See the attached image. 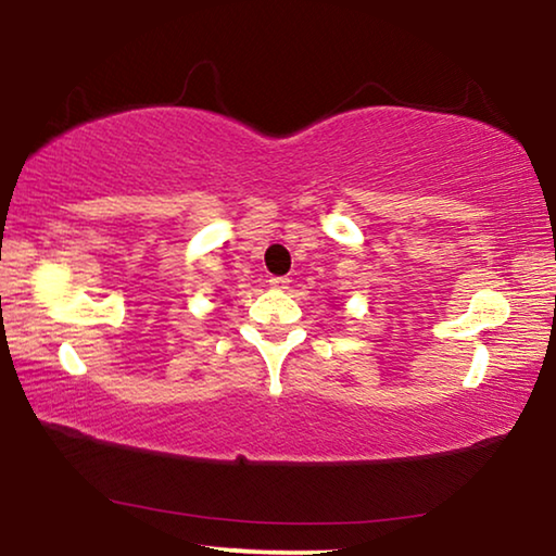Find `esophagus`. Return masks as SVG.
Instances as JSON below:
<instances>
[{
  "mask_svg": "<svg viewBox=\"0 0 556 556\" xmlns=\"http://www.w3.org/2000/svg\"><path fill=\"white\" fill-rule=\"evenodd\" d=\"M289 277H269V287L275 289H289Z\"/></svg>",
  "mask_w": 556,
  "mask_h": 556,
  "instance_id": "obj_1",
  "label": "esophagus"
}]
</instances>
